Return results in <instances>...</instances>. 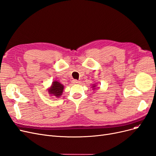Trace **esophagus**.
<instances>
[{
  "mask_svg": "<svg viewBox=\"0 0 156 156\" xmlns=\"http://www.w3.org/2000/svg\"><path fill=\"white\" fill-rule=\"evenodd\" d=\"M72 83L73 84H78V83H80V81H78V80H73L72 81Z\"/></svg>",
  "mask_w": 156,
  "mask_h": 156,
  "instance_id": "34e87169",
  "label": "esophagus"
}]
</instances>
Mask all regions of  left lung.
I'll list each match as a JSON object with an SVG mask.
<instances>
[{
	"label": "left lung",
	"instance_id": "left-lung-1",
	"mask_svg": "<svg viewBox=\"0 0 156 156\" xmlns=\"http://www.w3.org/2000/svg\"><path fill=\"white\" fill-rule=\"evenodd\" d=\"M92 87H93V89H96V85L94 84V85H93V86H92Z\"/></svg>",
	"mask_w": 156,
	"mask_h": 156
}]
</instances>
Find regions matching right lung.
<instances>
[{"instance_id": "add662e5", "label": "right lung", "mask_w": 156, "mask_h": 156, "mask_svg": "<svg viewBox=\"0 0 156 156\" xmlns=\"http://www.w3.org/2000/svg\"><path fill=\"white\" fill-rule=\"evenodd\" d=\"M64 85L60 82L57 81H54L52 83L51 86L48 89V93L52 96L56 97V98H59L63 91Z\"/></svg>"}]
</instances>
